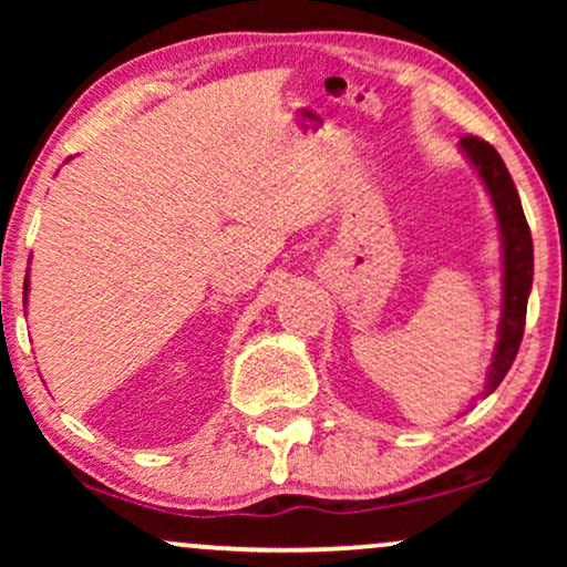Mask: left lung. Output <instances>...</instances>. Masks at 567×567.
Here are the masks:
<instances>
[{
	"mask_svg": "<svg viewBox=\"0 0 567 567\" xmlns=\"http://www.w3.org/2000/svg\"><path fill=\"white\" fill-rule=\"evenodd\" d=\"M460 150L470 159V165L475 167L487 196H491L501 235V322L493 361L487 367L483 386V398H487V394L498 390V384L508 374L511 363L516 359L518 346H522L526 301H529L534 281V245L529 224H526L522 208V198H518L516 185L511 181L501 154L477 136H464L460 142Z\"/></svg>",
	"mask_w": 567,
	"mask_h": 567,
	"instance_id": "1",
	"label": "left lung"
}]
</instances>
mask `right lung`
<instances>
[{"instance_id":"right-lung-1","label":"right lung","mask_w":567,"mask_h":567,"mask_svg":"<svg viewBox=\"0 0 567 567\" xmlns=\"http://www.w3.org/2000/svg\"><path fill=\"white\" fill-rule=\"evenodd\" d=\"M28 286H30V281L25 278V291H22V305L25 307H28Z\"/></svg>"}]
</instances>
